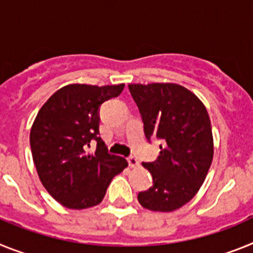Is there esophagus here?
Masks as SVG:
<instances>
[{
	"mask_svg": "<svg viewBox=\"0 0 253 253\" xmlns=\"http://www.w3.org/2000/svg\"><path fill=\"white\" fill-rule=\"evenodd\" d=\"M127 162H128L129 167H132V168H135V167L139 166V160L136 159L135 157H128L127 158Z\"/></svg>",
	"mask_w": 253,
	"mask_h": 253,
	"instance_id": "esophagus-1",
	"label": "esophagus"
}]
</instances>
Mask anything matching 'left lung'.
Returning <instances> with one entry per match:
<instances>
[{"label":"left lung","mask_w":253,"mask_h":253,"mask_svg":"<svg viewBox=\"0 0 253 253\" xmlns=\"http://www.w3.org/2000/svg\"><path fill=\"white\" fill-rule=\"evenodd\" d=\"M128 89L146 139L162 141L158 159L142 163L153 175V186L137 200L151 211H174L196 195L211 166L214 142L208 111L181 85L129 84Z\"/></svg>","instance_id":"obj_1"}]
</instances>
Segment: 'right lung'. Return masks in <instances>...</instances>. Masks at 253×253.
<instances>
[{
  "mask_svg": "<svg viewBox=\"0 0 253 253\" xmlns=\"http://www.w3.org/2000/svg\"><path fill=\"white\" fill-rule=\"evenodd\" d=\"M124 87L66 85L39 109L30 131L33 160L44 188L61 205L79 210L98 205L114 175L128 166L99 137L100 105ZM93 141L97 149L90 154Z\"/></svg>",
  "mask_w": 253,
  "mask_h": 253,
  "instance_id": "obj_1",
  "label": "right lung"
}]
</instances>
